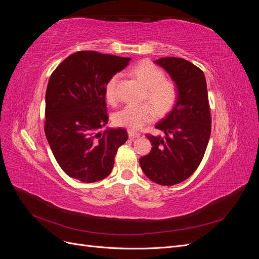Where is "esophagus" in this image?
<instances>
[{"instance_id": "esophagus-1", "label": "esophagus", "mask_w": 259, "mask_h": 259, "mask_svg": "<svg viewBox=\"0 0 259 259\" xmlns=\"http://www.w3.org/2000/svg\"><path fill=\"white\" fill-rule=\"evenodd\" d=\"M128 136H130V138H132V139H135V138L140 137V134H139V133H136V132L128 131Z\"/></svg>"}]
</instances>
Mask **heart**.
<instances>
[{
	"label": "heart",
	"instance_id": "obj_1",
	"mask_svg": "<svg viewBox=\"0 0 259 259\" xmlns=\"http://www.w3.org/2000/svg\"><path fill=\"white\" fill-rule=\"evenodd\" d=\"M130 74L146 89L145 98L154 106L156 113L164 115L170 111L177 100V88L173 82L165 80V73L161 68L151 61L143 60L132 67ZM117 81L119 75L115 74L106 85V99L109 104H115L117 100ZM149 104L125 106L115 112L113 120L119 126L126 127L130 131H138L154 119L155 108Z\"/></svg>",
	"mask_w": 259,
	"mask_h": 259
}]
</instances>
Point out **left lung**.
Wrapping results in <instances>:
<instances>
[{
	"label": "left lung",
	"mask_w": 259,
	"mask_h": 259,
	"mask_svg": "<svg viewBox=\"0 0 259 259\" xmlns=\"http://www.w3.org/2000/svg\"><path fill=\"white\" fill-rule=\"evenodd\" d=\"M177 88L171 110L155 124L164 136L148 135L151 151L139 159L140 167L152 182L173 186L190 177L198 168L210 136V113L205 75L183 58L154 61Z\"/></svg>",
	"instance_id": "1"
}]
</instances>
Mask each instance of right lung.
I'll use <instances>...</instances> for the list:
<instances>
[{
  "label": "right lung",
  "instance_id": "add662e5",
  "mask_svg": "<svg viewBox=\"0 0 259 259\" xmlns=\"http://www.w3.org/2000/svg\"><path fill=\"white\" fill-rule=\"evenodd\" d=\"M131 58L97 52L70 55L52 73L45 95V135L65 173L95 183L111 173L117 149L128 136L108 123L105 89Z\"/></svg>",
  "mask_w": 259,
  "mask_h": 259
}]
</instances>
